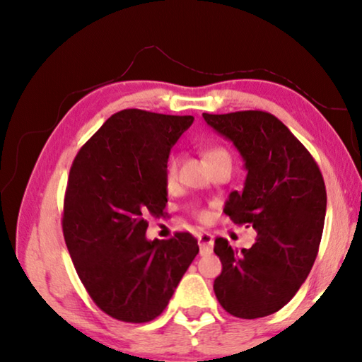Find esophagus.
<instances>
[{"label": "esophagus", "mask_w": 362, "mask_h": 362, "mask_svg": "<svg viewBox=\"0 0 362 362\" xmlns=\"http://www.w3.org/2000/svg\"><path fill=\"white\" fill-rule=\"evenodd\" d=\"M198 243H199V252L201 255L211 254L212 252V246H214V236L211 233L203 231L198 235Z\"/></svg>", "instance_id": "esophagus-1"}]
</instances>
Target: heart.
<instances>
[{"mask_svg":"<svg viewBox=\"0 0 362 362\" xmlns=\"http://www.w3.org/2000/svg\"><path fill=\"white\" fill-rule=\"evenodd\" d=\"M220 153H225L223 148H218V146H211V148H207L204 156L206 159H209L216 155H220ZM177 174H179V159L177 156H169L166 164H164V182H166V185L173 187L174 183L177 182ZM198 216L199 217H206V212L203 211H198Z\"/></svg>","mask_w":362,"mask_h":362,"instance_id":"heart-1","label":"heart"}]
</instances>
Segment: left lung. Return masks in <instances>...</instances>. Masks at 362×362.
Segmentation results:
<instances>
[{
    "label": "left lung",
    "mask_w": 362,
    "mask_h": 362,
    "mask_svg": "<svg viewBox=\"0 0 362 362\" xmlns=\"http://www.w3.org/2000/svg\"><path fill=\"white\" fill-rule=\"evenodd\" d=\"M204 121L240 151L247 170L241 193L223 212L252 226V247L236 250L217 238L222 273L214 292L225 311L243 320L276 313L305 283L320 249L327 194L310 151L276 116L260 110L203 113Z\"/></svg>",
    "instance_id": "1"
}]
</instances>
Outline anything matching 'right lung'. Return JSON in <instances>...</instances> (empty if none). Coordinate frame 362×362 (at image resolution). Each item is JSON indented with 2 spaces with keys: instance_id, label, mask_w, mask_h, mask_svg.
<instances>
[{
  "instance_id": "1",
  "label": "right lung",
  "mask_w": 362,
  "mask_h": 362,
  "mask_svg": "<svg viewBox=\"0 0 362 362\" xmlns=\"http://www.w3.org/2000/svg\"><path fill=\"white\" fill-rule=\"evenodd\" d=\"M193 116L121 110L71 164L62 228L73 265L95 305L115 320L148 322L163 313L199 252L187 231L146 240V217L168 203L164 164Z\"/></svg>"
}]
</instances>
